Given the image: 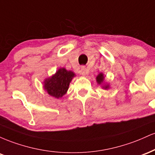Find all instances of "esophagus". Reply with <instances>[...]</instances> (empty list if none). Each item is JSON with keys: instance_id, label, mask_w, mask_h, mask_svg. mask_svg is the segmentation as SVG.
I'll return each mask as SVG.
<instances>
[{"instance_id": "1", "label": "esophagus", "mask_w": 155, "mask_h": 155, "mask_svg": "<svg viewBox=\"0 0 155 155\" xmlns=\"http://www.w3.org/2000/svg\"><path fill=\"white\" fill-rule=\"evenodd\" d=\"M86 68L84 66H81V74L82 76H85L86 75Z\"/></svg>"}]
</instances>
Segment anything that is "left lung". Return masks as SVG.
Returning <instances> with one entry per match:
<instances>
[{"label": "left lung", "mask_w": 155, "mask_h": 155, "mask_svg": "<svg viewBox=\"0 0 155 155\" xmlns=\"http://www.w3.org/2000/svg\"><path fill=\"white\" fill-rule=\"evenodd\" d=\"M96 81H97V82L98 84H102L103 83H104V75L103 73H100V74H98V75L97 76V77H96ZM102 87L105 89V90H107V89L109 88V85L108 84H104L103 85Z\"/></svg>", "instance_id": "obj_1"}]
</instances>
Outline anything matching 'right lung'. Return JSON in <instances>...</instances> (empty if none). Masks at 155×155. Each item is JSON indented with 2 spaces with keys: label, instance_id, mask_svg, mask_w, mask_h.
Returning <instances> with one entry per match:
<instances>
[{
  "label": "right lung",
  "instance_id": "obj_1",
  "mask_svg": "<svg viewBox=\"0 0 155 155\" xmlns=\"http://www.w3.org/2000/svg\"><path fill=\"white\" fill-rule=\"evenodd\" d=\"M75 76L71 71H67L64 68H59L54 75L44 80V90L55 98L62 97L67 92L69 84Z\"/></svg>",
  "mask_w": 155,
  "mask_h": 155
}]
</instances>
